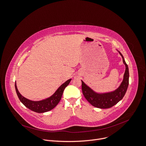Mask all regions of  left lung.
<instances>
[{"mask_svg":"<svg viewBox=\"0 0 146 146\" xmlns=\"http://www.w3.org/2000/svg\"><path fill=\"white\" fill-rule=\"evenodd\" d=\"M125 65L126 70L123 80L120 86L114 92L98 94L93 92L82 80V90L85 99L94 107L99 108H108L117 104L122 99L129 85V68L122 54L119 52Z\"/></svg>","mask_w":146,"mask_h":146,"instance_id":"left-lung-1","label":"left lung"}]
</instances>
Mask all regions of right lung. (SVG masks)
Returning a JSON list of instances; mask_svg holds the SVG:
<instances>
[{
	"instance_id": "add662e5",
	"label": "right lung",
	"mask_w": 146,
	"mask_h": 146,
	"mask_svg": "<svg viewBox=\"0 0 146 146\" xmlns=\"http://www.w3.org/2000/svg\"><path fill=\"white\" fill-rule=\"evenodd\" d=\"M71 80V79H70L69 80H67L66 82L64 83L61 86L59 87L54 94L50 97L49 98L38 102L31 101L25 98L19 93L17 86H16V83H15V88L20 100L26 107L34 112L38 113H43L50 111L58 104L61 99L65 88L68 86Z\"/></svg>"
}]
</instances>
